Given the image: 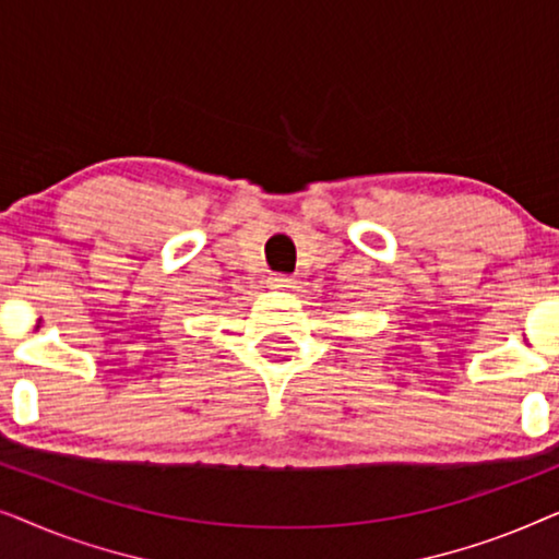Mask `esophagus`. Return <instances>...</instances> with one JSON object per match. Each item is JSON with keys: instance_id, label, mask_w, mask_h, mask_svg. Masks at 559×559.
Masks as SVG:
<instances>
[{"instance_id": "esophagus-1", "label": "esophagus", "mask_w": 559, "mask_h": 559, "mask_svg": "<svg viewBox=\"0 0 559 559\" xmlns=\"http://www.w3.org/2000/svg\"><path fill=\"white\" fill-rule=\"evenodd\" d=\"M295 285V280L289 277V274H272L270 277V287L272 289H287V287H293Z\"/></svg>"}]
</instances>
